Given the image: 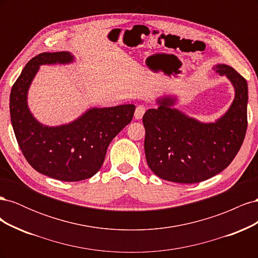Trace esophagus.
Here are the masks:
<instances>
[{"instance_id":"esophagus-1","label":"esophagus","mask_w":258,"mask_h":258,"mask_svg":"<svg viewBox=\"0 0 258 258\" xmlns=\"http://www.w3.org/2000/svg\"><path fill=\"white\" fill-rule=\"evenodd\" d=\"M145 113V107L143 105H139L137 106L136 111H135V118L136 119H141L143 115Z\"/></svg>"}]
</instances>
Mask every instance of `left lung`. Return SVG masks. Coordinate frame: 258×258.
Here are the masks:
<instances>
[{"instance_id": "8db88e82", "label": "left lung", "mask_w": 258, "mask_h": 258, "mask_svg": "<svg viewBox=\"0 0 258 258\" xmlns=\"http://www.w3.org/2000/svg\"><path fill=\"white\" fill-rule=\"evenodd\" d=\"M213 70L227 77L235 89L231 105L214 122L200 121L177 110L175 96L158 98V107L143 116L147 165L162 179L184 184L205 181L227 168L243 143L246 81L227 64H215Z\"/></svg>"}]
</instances>
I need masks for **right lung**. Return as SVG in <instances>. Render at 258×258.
<instances>
[{
  "label": "right lung",
  "mask_w": 258,
  "mask_h": 258,
  "mask_svg": "<svg viewBox=\"0 0 258 258\" xmlns=\"http://www.w3.org/2000/svg\"><path fill=\"white\" fill-rule=\"evenodd\" d=\"M69 51L43 52L31 59L15 82L10 98L12 126L20 150L37 172L63 182L95 175L112 140L132 120L136 106L91 107L71 122L46 126L31 113L28 92L41 66L69 64Z\"/></svg>",
  "instance_id": "1"
}]
</instances>
